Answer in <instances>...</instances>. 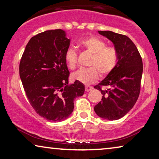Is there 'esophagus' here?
<instances>
[{"label":"esophagus","mask_w":159,"mask_h":159,"mask_svg":"<svg viewBox=\"0 0 159 159\" xmlns=\"http://www.w3.org/2000/svg\"><path fill=\"white\" fill-rule=\"evenodd\" d=\"M92 89V87H90V86H86V87H85V92H86L91 91Z\"/></svg>","instance_id":"obj_1"}]
</instances>
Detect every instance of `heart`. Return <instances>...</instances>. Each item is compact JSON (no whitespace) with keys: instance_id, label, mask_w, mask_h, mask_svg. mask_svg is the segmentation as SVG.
Listing matches in <instances>:
<instances>
[{"instance_id":"1","label":"heart","mask_w":159,"mask_h":159,"mask_svg":"<svg viewBox=\"0 0 159 159\" xmlns=\"http://www.w3.org/2000/svg\"><path fill=\"white\" fill-rule=\"evenodd\" d=\"M80 46L92 56L87 69H80L72 74V78L84 84H91L102 76L109 74L115 68L118 54L114 48L107 47L106 43L96 37H90L80 43ZM65 60L70 69L74 70L77 64V54L72 49H68Z\"/></svg>"}]
</instances>
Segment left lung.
Returning a JSON list of instances; mask_svg holds the SVG:
<instances>
[{
	"instance_id": "left-lung-1",
	"label": "left lung",
	"mask_w": 159,
	"mask_h": 159,
	"mask_svg": "<svg viewBox=\"0 0 159 159\" xmlns=\"http://www.w3.org/2000/svg\"><path fill=\"white\" fill-rule=\"evenodd\" d=\"M98 33L114 43L118 62L106 78L94 86L103 96L94 109L101 118L116 120L126 115L139 98L143 72L142 59L137 48L127 36L112 31L99 30ZM102 86L107 89L102 90Z\"/></svg>"
}]
</instances>
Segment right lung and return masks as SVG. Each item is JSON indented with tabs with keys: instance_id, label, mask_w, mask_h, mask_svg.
<instances>
[{
	"instance_id": "1",
	"label": "right lung",
	"mask_w": 159,
	"mask_h": 159,
	"mask_svg": "<svg viewBox=\"0 0 159 159\" xmlns=\"http://www.w3.org/2000/svg\"><path fill=\"white\" fill-rule=\"evenodd\" d=\"M70 40L61 29L33 36L22 55L19 72L27 98L36 113L48 121L65 120L74 99L84 92L82 83L68 84L70 72L65 54Z\"/></svg>"
}]
</instances>
